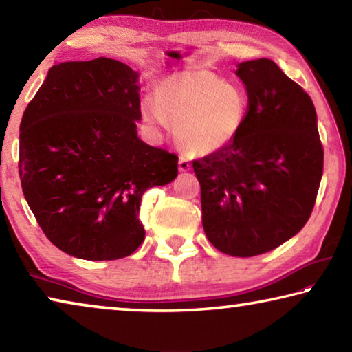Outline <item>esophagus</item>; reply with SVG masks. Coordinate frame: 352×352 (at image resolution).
I'll list each match as a JSON object with an SVG mask.
<instances>
[{
    "instance_id": "obj_1",
    "label": "esophagus",
    "mask_w": 352,
    "mask_h": 352,
    "mask_svg": "<svg viewBox=\"0 0 352 352\" xmlns=\"http://www.w3.org/2000/svg\"><path fill=\"white\" fill-rule=\"evenodd\" d=\"M178 169H180L182 172H186L190 169L189 160L184 157V155H180V158H178Z\"/></svg>"
}]
</instances>
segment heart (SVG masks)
Segmentation results:
<instances>
[{
    "instance_id": "1",
    "label": "heart",
    "mask_w": 352,
    "mask_h": 352,
    "mask_svg": "<svg viewBox=\"0 0 352 352\" xmlns=\"http://www.w3.org/2000/svg\"><path fill=\"white\" fill-rule=\"evenodd\" d=\"M247 96L208 69H186L158 83L141 102L142 118L157 129H175L192 155L217 152L236 138L247 118Z\"/></svg>"
}]
</instances>
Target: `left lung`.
Here are the masks:
<instances>
[{
    "instance_id": "left-lung-1",
    "label": "left lung",
    "mask_w": 352,
    "mask_h": 352,
    "mask_svg": "<svg viewBox=\"0 0 352 352\" xmlns=\"http://www.w3.org/2000/svg\"><path fill=\"white\" fill-rule=\"evenodd\" d=\"M248 109L236 138L192 162L201 222L214 247L250 258L278 248L311 217L323 175L309 94L270 58L237 65Z\"/></svg>"
}]
</instances>
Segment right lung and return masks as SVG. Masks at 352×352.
I'll list each match as a JSON object with an SVG mask.
<instances>
[{
	"label": "right lung",
	"mask_w": 352,
	"mask_h": 352,
	"mask_svg": "<svg viewBox=\"0 0 352 352\" xmlns=\"http://www.w3.org/2000/svg\"><path fill=\"white\" fill-rule=\"evenodd\" d=\"M138 73L113 58L56 63L23 113V194L47 239L76 258L132 254L146 236L142 194L178 174L175 153L138 138Z\"/></svg>",
	"instance_id": "right-lung-1"
}]
</instances>
